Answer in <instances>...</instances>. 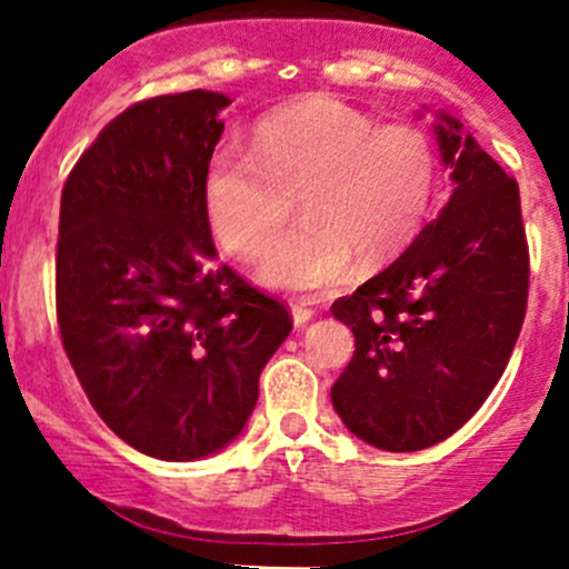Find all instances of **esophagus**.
<instances>
[{
    "instance_id": "obj_1",
    "label": "esophagus",
    "mask_w": 569,
    "mask_h": 569,
    "mask_svg": "<svg viewBox=\"0 0 569 569\" xmlns=\"http://www.w3.org/2000/svg\"><path fill=\"white\" fill-rule=\"evenodd\" d=\"M291 317H295L297 328H302L313 317V308H308L306 302H291Z\"/></svg>"
}]
</instances>
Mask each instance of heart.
<instances>
[{
  "mask_svg": "<svg viewBox=\"0 0 569 569\" xmlns=\"http://www.w3.org/2000/svg\"><path fill=\"white\" fill-rule=\"evenodd\" d=\"M442 163L417 124H378L336 97L297 99L252 127L250 152L222 147L202 178L208 222L241 261L263 256L297 208L302 222L274 241L263 283L325 291L400 256L437 206Z\"/></svg>",
  "mask_w": 569,
  "mask_h": 569,
  "instance_id": "obj_1",
  "label": "heart"
}]
</instances>
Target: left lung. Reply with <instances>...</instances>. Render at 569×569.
Returning a JSON list of instances; mask_svg holds the SVG:
<instances>
[{
    "label": "left lung",
    "instance_id": "obj_1",
    "mask_svg": "<svg viewBox=\"0 0 569 569\" xmlns=\"http://www.w3.org/2000/svg\"><path fill=\"white\" fill-rule=\"evenodd\" d=\"M456 189L391 267L333 302L356 352L330 389L341 422L389 453L456 433L495 389L528 306V241L517 180L461 121L439 116Z\"/></svg>",
    "mask_w": 569,
    "mask_h": 569
}]
</instances>
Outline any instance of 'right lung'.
<instances>
[{
    "label": "right lung",
    "mask_w": 569,
    "mask_h": 569,
    "mask_svg": "<svg viewBox=\"0 0 569 569\" xmlns=\"http://www.w3.org/2000/svg\"><path fill=\"white\" fill-rule=\"evenodd\" d=\"M230 99L163 93L121 110L66 178L54 258L63 350L130 448L194 461L233 442L289 308L217 263L202 178Z\"/></svg>",
    "instance_id": "1"
}]
</instances>
